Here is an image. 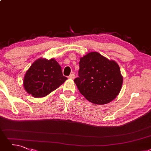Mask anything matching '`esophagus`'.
I'll use <instances>...</instances> for the list:
<instances>
[{
  "mask_svg": "<svg viewBox=\"0 0 151 151\" xmlns=\"http://www.w3.org/2000/svg\"><path fill=\"white\" fill-rule=\"evenodd\" d=\"M69 78L70 79H74L75 78V74H70V76H69Z\"/></svg>",
  "mask_w": 151,
  "mask_h": 151,
  "instance_id": "obj_1",
  "label": "esophagus"
}]
</instances>
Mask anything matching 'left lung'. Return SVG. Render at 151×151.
<instances>
[{
  "instance_id": "1",
  "label": "left lung",
  "mask_w": 151,
  "mask_h": 151,
  "mask_svg": "<svg viewBox=\"0 0 151 151\" xmlns=\"http://www.w3.org/2000/svg\"><path fill=\"white\" fill-rule=\"evenodd\" d=\"M79 77L74 82L88 101L105 105L113 100L122 89L123 78L118 64L97 52L81 58Z\"/></svg>"
}]
</instances>
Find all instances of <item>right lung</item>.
Here are the masks:
<instances>
[{
  "mask_svg": "<svg viewBox=\"0 0 151 151\" xmlns=\"http://www.w3.org/2000/svg\"><path fill=\"white\" fill-rule=\"evenodd\" d=\"M68 79L55 59L39 58L31 65L23 79L26 92L35 98H41L57 89Z\"/></svg>",
  "mask_w": 151,
  "mask_h": 151,
  "instance_id": "right-lung-1",
  "label": "right lung"
}]
</instances>
